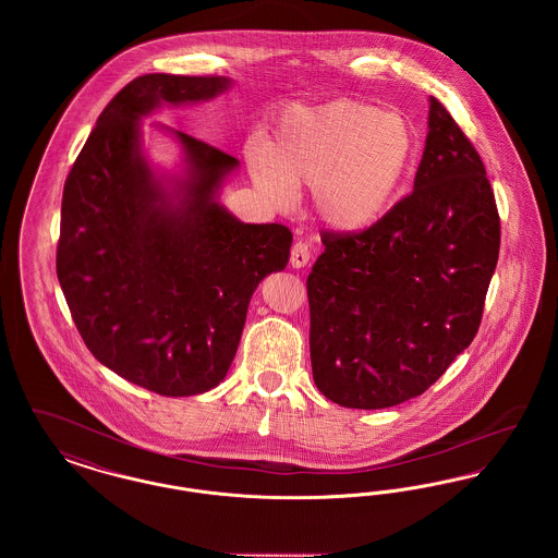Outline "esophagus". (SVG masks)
Wrapping results in <instances>:
<instances>
[{
	"mask_svg": "<svg viewBox=\"0 0 558 558\" xmlns=\"http://www.w3.org/2000/svg\"><path fill=\"white\" fill-rule=\"evenodd\" d=\"M312 259V248L305 244V242H294L291 251V266L294 269H301V267L307 266Z\"/></svg>",
	"mask_w": 558,
	"mask_h": 558,
	"instance_id": "obj_1",
	"label": "esophagus"
}]
</instances>
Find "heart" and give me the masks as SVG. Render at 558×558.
Masks as SVG:
<instances>
[{
	"instance_id": "obj_1",
	"label": "heart",
	"mask_w": 558,
	"mask_h": 558,
	"mask_svg": "<svg viewBox=\"0 0 558 558\" xmlns=\"http://www.w3.org/2000/svg\"><path fill=\"white\" fill-rule=\"evenodd\" d=\"M244 159L269 205L287 207L292 186H312L314 209L335 232L362 234L391 211L414 159L408 121L391 110L332 100L287 107Z\"/></svg>"
}]
</instances>
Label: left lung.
Segmentation results:
<instances>
[{"instance_id":"8db88e82","label":"left lung","mask_w":558,"mask_h":558,"mask_svg":"<svg viewBox=\"0 0 558 558\" xmlns=\"http://www.w3.org/2000/svg\"><path fill=\"white\" fill-rule=\"evenodd\" d=\"M322 242L307 276L316 387L357 410L425 393L475 339L500 253L483 160L439 100L414 192L368 232Z\"/></svg>"}]
</instances>
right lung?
<instances>
[{
  "mask_svg": "<svg viewBox=\"0 0 558 558\" xmlns=\"http://www.w3.org/2000/svg\"><path fill=\"white\" fill-rule=\"evenodd\" d=\"M228 77L142 75L102 110L62 194L56 274L94 357L137 387L187 398L217 387L251 296L291 257L282 223H244L219 203L239 160L155 123L180 171L153 162L144 117L209 102Z\"/></svg>",
  "mask_w": 558,
  "mask_h": 558,
  "instance_id": "obj_1",
  "label": "right lung"
}]
</instances>
